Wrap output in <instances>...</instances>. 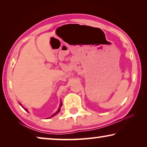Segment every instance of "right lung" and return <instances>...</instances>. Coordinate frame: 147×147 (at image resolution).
I'll return each instance as SVG.
<instances>
[{"label": "right lung", "instance_id": "right-lung-1", "mask_svg": "<svg viewBox=\"0 0 147 147\" xmlns=\"http://www.w3.org/2000/svg\"><path fill=\"white\" fill-rule=\"evenodd\" d=\"M19 104H20V105H21V104H20V103H19ZM61 106H62V104L61 103V104H60V105H59V106H60V107H61ZM25 110H26V111H27L26 109H25ZM59 109H58V111H57V112H56L55 113H54V115H53V116H52V117H53V116H54V115H56V114H57V113H58L59 112Z\"/></svg>", "mask_w": 147, "mask_h": 147}]
</instances>
